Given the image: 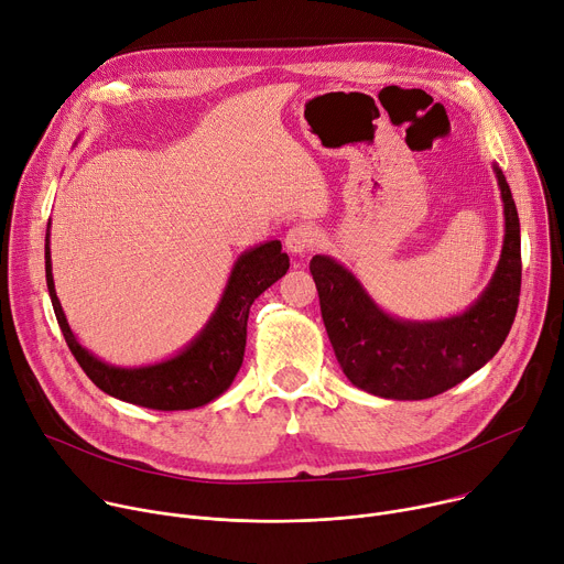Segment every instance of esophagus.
<instances>
[{"label":"esophagus","instance_id":"1","mask_svg":"<svg viewBox=\"0 0 564 564\" xmlns=\"http://www.w3.org/2000/svg\"><path fill=\"white\" fill-rule=\"evenodd\" d=\"M316 241H318V235H316V230L312 228V226H302V224H297V226H293L289 232H286V239H284V246H286V250L291 252V254H305V252H310L314 246H316Z\"/></svg>","mask_w":564,"mask_h":564}]
</instances>
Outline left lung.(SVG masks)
Returning a JSON list of instances; mask_svg holds the SVG:
<instances>
[{"label":"left lung","mask_w":564,"mask_h":564,"mask_svg":"<svg viewBox=\"0 0 564 564\" xmlns=\"http://www.w3.org/2000/svg\"><path fill=\"white\" fill-rule=\"evenodd\" d=\"M506 235L497 271L474 305L443 321H400L381 312L361 282L327 254L310 262L334 355L357 388L386 400H426L484 368L503 345L522 289L519 216L495 164Z\"/></svg>","instance_id":"obj_1"}]
</instances>
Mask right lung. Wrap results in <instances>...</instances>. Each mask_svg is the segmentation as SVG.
I'll use <instances>...</instances> for the list:
<instances>
[{
	"label": "right lung",
	"instance_id": "add662e5",
	"mask_svg": "<svg viewBox=\"0 0 564 564\" xmlns=\"http://www.w3.org/2000/svg\"><path fill=\"white\" fill-rule=\"evenodd\" d=\"M45 241L47 289L74 359L104 393L158 411L196 409L228 391L243 361L250 305L289 271V254L282 252L280 241H267L246 250L232 267L219 307L183 352L153 366L119 368L90 355L69 329L54 289L50 226Z\"/></svg>",
	"mask_w": 564,
	"mask_h": 564
}]
</instances>
